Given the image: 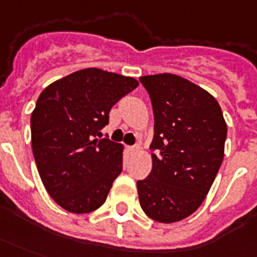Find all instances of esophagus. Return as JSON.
<instances>
[{"label":"esophagus","instance_id":"34e87169","mask_svg":"<svg viewBox=\"0 0 257 257\" xmlns=\"http://www.w3.org/2000/svg\"><path fill=\"white\" fill-rule=\"evenodd\" d=\"M129 154H136L139 151V146H134V147H128Z\"/></svg>","mask_w":257,"mask_h":257}]
</instances>
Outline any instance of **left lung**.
Wrapping results in <instances>:
<instances>
[{
    "label": "left lung",
    "mask_w": 257,
    "mask_h": 257,
    "mask_svg": "<svg viewBox=\"0 0 257 257\" xmlns=\"http://www.w3.org/2000/svg\"><path fill=\"white\" fill-rule=\"evenodd\" d=\"M154 111L153 170L138 181L151 219L174 223L192 215L210 191L225 155L227 125L212 95L173 73L140 77Z\"/></svg>",
    "instance_id": "8db88e82"
}]
</instances>
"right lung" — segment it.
<instances>
[{
  "label": "right lung",
  "mask_w": 257,
  "mask_h": 257,
  "mask_svg": "<svg viewBox=\"0 0 257 257\" xmlns=\"http://www.w3.org/2000/svg\"><path fill=\"white\" fill-rule=\"evenodd\" d=\"M134 77L87 68L51 83L31 114V143L47 193L73 214L98 210L122 172V144L96 139Z\"/></svg>",
  "instance_id": "1"
}]
</instances>
